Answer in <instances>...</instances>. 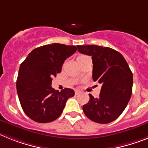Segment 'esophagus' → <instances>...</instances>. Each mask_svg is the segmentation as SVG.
Returning a JSON list of instances; mask_svg holds the SVG:
<instances>
[{"label": "esophagus", "instance_id": "34e87169", "mask_svg": "<svg viewBox=\"0 0 148 148\" xmlns=\"http://www.w3.org/2000/svg\"><path fill=\"white\" fill-rule=\"evenodd\" d=\"M80 93H81V91H80V90H75V95H78V94H79Z\"/></svg>", "mask_w": 148, "mask_h": 148}]
</instances>
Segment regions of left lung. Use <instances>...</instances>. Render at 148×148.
I'll return each mask as SVG.
<instances>
[{
	"label": "left lung",
	"mask_w": 148,
	"mask_h": 148,
	"mask_svg": "<svg viewBox=\"0 0 148 148\" xmlns=\"http://www.w3.org/2000/svg\"><path fill=\"white\" fill-rule=\"evenodd\" d=\"M78 51L93 60V79L102 84L99 98L89 94L83 112L90 120L99 123H111L121 115L130 99L132 73L121 53L108 47L77 45Z\"/></svg>",
	"instance_id": "8db88e82"
}]
</instances>
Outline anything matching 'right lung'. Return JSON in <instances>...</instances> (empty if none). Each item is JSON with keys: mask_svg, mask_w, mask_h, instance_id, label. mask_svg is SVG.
Masks as SVG:
<instances>
[{"mask_svg": "<svg viewBox=\"0 0 148 148\" xmlns=\"http://www.w3.org/2000/svg\"><path fill=\"white\" fill-rule=\"evenodd\" d=\"M75 45L53 43L34 49L20 65L16 89L26 115L38 123L56 120L63 112L70 88L61 91L51 88L52 78L61 72L64 60L76 51Z\"/></svg>", "mask_w": 148, "mask_h": 148, "instance_id": "obj_1", "label": "right lung"}]
</instances>
